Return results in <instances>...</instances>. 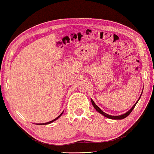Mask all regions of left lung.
<instances>
[{
    "label": "left lung",
    "mask_w": 154,
    "mask_h": 154,
    "mask_svg": "<svg viewBox=\"0 0 154 154\" xmlns=\"http://www.w3.org/2000/svg\"><path fill=\"white\" fill-rule=\"evenodd\" d=\"M141 95H142V94H141ZM140 97H141V95H140ZM140 98H139V99H140ZM138 100L137 101L136 104H135L134 106H133V107L131 108V109L128 111H127V113H125V114L120 115V116H110V115H109V114L105 113L104 111H102V110L100 109V108L98 107L97 105L95 104V103L93 102V100H92V99H91V102H92V104H93V106H94V108H95V109H96V111H97V112H99V113H101L102 115H103V116H104V117H106V118H109V119H113V120H122V119H124V118H127V117L128 116V115H129L131 113V111H133V110H134V107L136 106V104L137 103V102H138Z\"/></svg>",
    "instance_id": "8db88e82"
}]
</instances>
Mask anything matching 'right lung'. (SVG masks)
<instances>
[{"mask_svg":"<svg viewBox=\"0 0 154 154\" xmlns=\"http://www.w3.org/2000/svg\"><path fill=\"white\" fill-rule=\"evenodd\" d=\"M63 112H62V113H61L60 115H59V116H58V117H57V118H55V119H54V120H52V121H50V122H46V123H42V124H36V125H48V124H50V123H52V122H54V121H55V120H57V119H58L59 118V117H60L61 116V115H62L63 114Z\"/></svg>","mask_w":154,"mask_h":154,"instance_id":"right-lung-1","label":"right lung"}]
</instances>
